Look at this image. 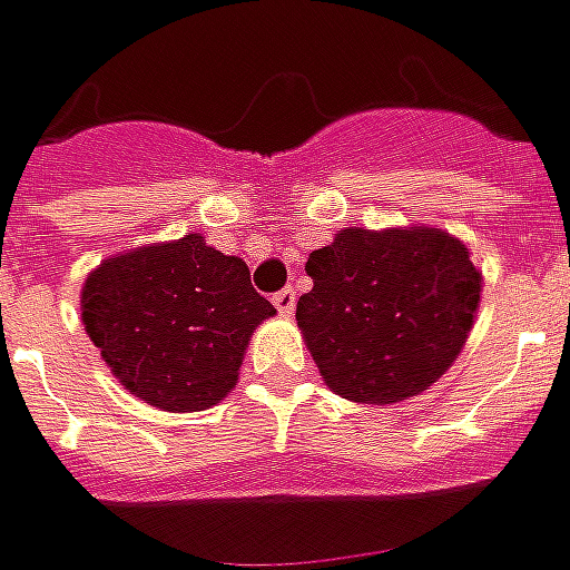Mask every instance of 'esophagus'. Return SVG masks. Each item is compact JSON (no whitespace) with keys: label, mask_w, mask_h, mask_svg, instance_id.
<instances>
[{"label":"esophagus","mask_w":570,"mask_h":570,"mask_svg":"<svg viewBox=\"0 0 570 570\" xmlns=\"http://www.w3.org/2000/svg\"><path fill=\"white\" fill-rule=\"evenodd\" d=\"M273 304H275V311H278V314H285V317H288V314L295 311V304H297L295 288H282V292H275Z\"/></svg>","instance_id":"34e87169"}]
</instances>
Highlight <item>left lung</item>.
<instances>
[{
    "mask_svg": "<svg viewBox=\"0 0 570 570\" xmlns=\"http://www.w3.org/2000/svg\"><path fill=\"white\" fill-rule=\"evenodd\" d=\"M314 288L297 326L330 390L352 403H400L428 390L460 355L482 275L438 228H345L307 259Z\"/></svg>",
    "mask_w": 570,
    "mask_h": 570,
    "instance_id": "1",
    "label": "left lung"
}]
</instances>
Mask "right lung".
Instances as JSON below:
<instances>
[{
    "mask_svg": "<svg viewBox=\"0 0 570 570\" xmlns=\"http://www.w3.org/2000/svg\"><path fill=\"white\" fill-rule=\"evenodd\" d=\"M273 314L247 263L199 234L114 256L81 288L85 330L114 377L165 412L230 393L250 333Z\"/></svg>",
    "mask_w": 570,
    "mask_h": 570,
    "instance_id": "1",
    "label": "right lung"
}]
</instances>
